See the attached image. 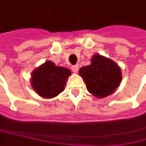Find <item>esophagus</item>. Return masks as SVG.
<instances>
[{
  "mask_svg": "<svg viewBox=\"0 0 146 146\" xmlns=\"http://www.w3.org/2000/svg\"><path fill=\"white\" fill-rule=\"evenodd\" d=\"M71 70H72L73 72L76 73L78 71V70H79V65H74V66H72L71 67Z\"/></svg>",
  "mask_w": 146,
  "mask_h": 146,
  "instance_id": "1",
  "label": "esophagus"
}]
</instances>
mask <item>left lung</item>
<instances>
[{"label":"left lung","mask_w":146,"mask_h":146,"mask_svg":"<svg viewBox=\"0 0 146 146\" xmlns=\"http://www.w3.org/2000/svg\"><path fill=\"white\" fill-rule=\"evenodd\" d=\"M79 75L86 83L87 90L97 98L113 94L121 81V68L109 58L95 54L91 63L81 67Z\"/></svg>","instance_id":"left-lung-1"}]
</instances>
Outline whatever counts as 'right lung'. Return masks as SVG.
I'll list each match as a JSON object with an SVG mask.
<instances>
[{
  "mask_svg": "<svg viewBox=\"0 0 146 146\" xmlns=\"http://www.w3.org/2000/svg\"><path fill=\"white\" fill-rule=\"evenodd\" d=\"M71 75L68 68L56 66L48 60L33 71L31 85L41 97L54 98L63 91L67 78Z\"/></svg>",
  "mask_w": 146,
  "mask_h": 146,
  "instance_id": "obj_1",
  "label": "right lung"
}]
</instances>
